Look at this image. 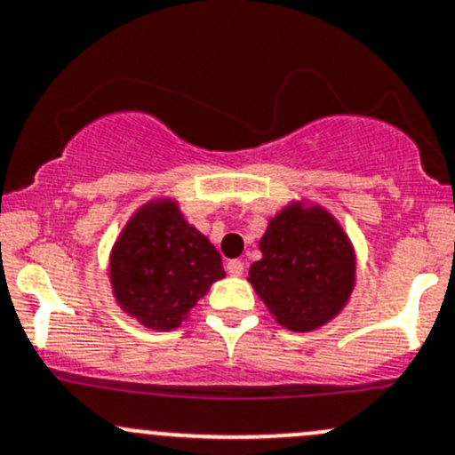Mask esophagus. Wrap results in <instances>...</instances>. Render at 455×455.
<instances>
[{
    "label": "esophagus",
    "mask_w": 455,
    "mask_h": 455,
    "mask_svg": "<svg viewBox=\"0 0 455 455\" xmlns=\"http://www.w3.org/2000/svg\"><path fill=\"white\" fill-rule=\"evenodd\" d=\"M227 272L231 276H242L243 275V261H240V259H231L227 264Z\"/></svg>",
    "instance_id": "esophagus-1"
}]
</instances>
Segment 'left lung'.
<instances>
[{
  "mask_svg": "<svg viewBox=\"0 0 455 455\" xmlns=\"http://www.w3.org/2000/svg\"><path fill=\"white\" fill-rule=\"evenodd\" d=\"M248 281L281 327L314 331L336 318L355 288V251L320 204L294 200L270 218Z\"/></svg>",
  "mask_w": 455,
  "mask_h": 455,
  "instance_id": "obj_1",
  "label": "left lung"
}]
</instances>
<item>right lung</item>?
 <instances>
[{
	"label": "right lung",
	"instance_id": "obj_1",
	"mask_svg": "<svg viewBox=\"0 0 455 455\" xmlns=\"http://www.w3.org/2000/svg\"><path fill=\"white\" fill-rule=\"evenodd\" d=\"M227 275L222 257L174 198H156L132 213L108 257L117 305L143 327H180L209 288Z\"/></svg>",
	"mask_w": 455,
	"mask_h": 455
}]
</instances>
